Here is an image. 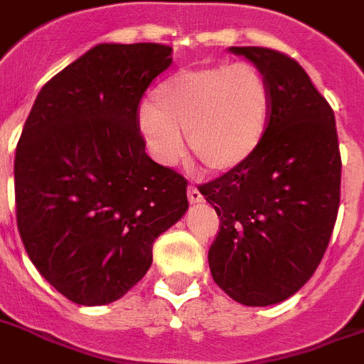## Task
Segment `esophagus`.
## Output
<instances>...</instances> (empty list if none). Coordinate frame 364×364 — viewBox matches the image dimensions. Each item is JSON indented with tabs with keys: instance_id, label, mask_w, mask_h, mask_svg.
<instances>
[{
	"instance_id": "esophagus-1",
	"label": "esophagus",
	"mask_w": 364,
	"mask_h": 364,
	"mask_svg": "<svg viewBox=\"0 0 364 364\" xmlns=\"http://www.w3.org/2000/svg\"><path fill=\"white\" fill-rule=\"evenodd\" d=\"M188 201L191 203H200V201H203V196H201V192L198 191L196 187H188Z\"/></svg>"
}]
</instances>
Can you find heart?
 I'll return each instance as SVG.
<instances>
[{"label":"heart","mask_w":364,"mask_h":364,"mask_svg":"<svg viewBox=\"0 0 364 364\" xmlns=\"http://www.w3.org/2000/svg\"><path fill=\"white\" fill-rule=\"evenodd\" d=\"M140 109V131L163 164L179 161L188 135L192 154L213 172L246 163L268 131L272 87L252 63L179 70Z\"/></svg>","instance_id":"obj_1"}]
</instances>
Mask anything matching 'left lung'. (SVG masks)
<instances>
[{
	"instance_id": "8db88e82",
	"label": "left lung",
	"mask_w": 364,
	"mask_h": 364,
	"mask_svg": "<svg viewBox=\"0 0 364 364\" xmlns=\"http://www.w3.org/2000/svg\"><path fill=\"white\" fill-rule=\"evenodd\" d=\"M272 87L262 144L240 166L201 185L220 216L209 248L216 285L252 307L298 292L322 261L341 203L335 114L292 57L257 46L229 48Z\"/></svg>"
}]
</instances>
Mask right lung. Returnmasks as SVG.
<instances>
[{"label": "right lung", "instance_id": "1", "mask_svg": "<svg viewBox=\"0 0 364 364\" xmlns=\"http://www.w3.org/2000/svg\"><path fill=\"white\" fill-rule=\"evenodd\" d=\"M154 42L97 44L48 81L14 157L16 222L36 270L79 305L118 300L188 209L187 179L146 154L140 102L172 64Z\"/></svg>", "mask_w": 364, "mask_h": 364}]
</instances>
